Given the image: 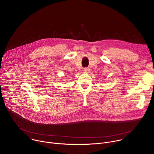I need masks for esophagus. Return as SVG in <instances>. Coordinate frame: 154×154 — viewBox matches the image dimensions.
I'll use <instances>...</instances> for the list:
<instances>
[{
    "mask_svg": "<svg viewBox=\"0 0 154 154\" xmlns=\"http://www.w3.org/2000/svg\"><path fill=\"white\" fill-rule=\"evenodd\" d=\"M83 71L85 72H90V69L88 68H85L83 69Z\"/></svg>",
    "mask_w": 154,
    "mask_h": 154,
    "instance_id": "1",
    "label": "esophagus"
}]
</instances>
